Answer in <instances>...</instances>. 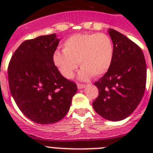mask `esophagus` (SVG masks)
Segmentation results:
<instances>
[{
	"label": "esophagus",
	"instance_id": "obj_1",
	"mask_svg": "<svg viewBox=\"0 0 153 153\" xmlns=\"http://www.w3.org/2000/svg\"><path fill=\"white\" fill-rule=\"evenodd\" d=\"M85 86H86V85L81 84V83H77V87L78 89H79V90H80V89L85 88Z\"/></svg>",
	"mask_w": 153,
	"mask_h": 153
}]
</instances>
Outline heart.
Instances as JSON below:
<instances>
[{"mask_svg": "<svg viewBox=\"0 0 153 153\" xmlns=\"http://www.w3.org/2000/svg\"><path fill=\"white\" fill-rule=\"evenodd\" d=\"M113 44L105 33H84L70 36L63 42V51L53 53V62L60 74L72 79L78 63L81 70L79 76L86 80L106 74L113 59Z\"/></svg>", "mask_w": 153, "mask_h": 153, "instance_id": "b5f03b06", "label": "heart"}]
</instances>
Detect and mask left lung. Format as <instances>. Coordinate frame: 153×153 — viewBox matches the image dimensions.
<instances>
[{"mask_svg": "<svg viewBox=\"0 0 153 153\" xmlns=\"http://www.w3.org/2000/svg\"><path fill=\"white\" fill-rule=\"evenodd\" d=\"M108 32L113 44V62L103 76L94 83L99 95L93 107L104 119L120 121L134 111L144 95L146 64L137 44L115 30Z\"/></svg>", "mask_w": 153, "mask_h": 153, "instance_id": "1", "label": "left lung"}]
</instances>
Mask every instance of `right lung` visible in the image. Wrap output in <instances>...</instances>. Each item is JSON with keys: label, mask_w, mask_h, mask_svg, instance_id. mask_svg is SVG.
Listing matches in <instances>:
<instances>
[{"label": "right lung", "mask_w": 153, "mask_h": 153, "mask_svg": "<svg viewBox=\"0 0 153 153\" xmlns=\"http://www.w3.org/2000/svg\"><path fill=\"white\" fill-rule=\"evenodd\" d=\"M59 41L56 33L25 40L8 65L12 97L20 110L36 123L62 120L77 91L76 84L63 77L53 62Z\"/></svg>", "instance_id": "1"}]
</instances>
